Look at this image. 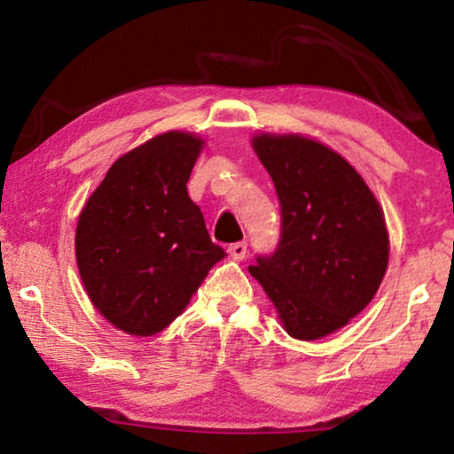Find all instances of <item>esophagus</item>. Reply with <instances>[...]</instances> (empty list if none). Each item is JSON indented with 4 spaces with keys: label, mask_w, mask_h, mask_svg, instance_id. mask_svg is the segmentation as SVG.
Instances as JSON below:
<instances>
[{
    "label": "esophagus",
    "mask_w": 454,
    "mask_h": 454,
    "mask_svg": "<svg viewBox=\"0 0 454 454\" xmlns=\"http://www.w3.org/2000/svg\"><path fill=\"white\" fill-rule=\"evenodd\" d=\"M228 252H230V256H232L234 260H244L246 258V252H248V244H246V242L230 244L228 246Z\"/></svg>",
    "instance_id": "34e87169"
}]
</instances>
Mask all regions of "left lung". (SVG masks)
Here are the masks:
<instances>
[{
    "mask_svg": "<svg viewBox=\"0 0 454 454\" xmlns=\"http://www.w3.org/2000/svg\"><path fill=\"white\" fill-rule=\"evenodd\" d=\"M280 202L274 254L248 270L292 338L317 340L348 325L379 290L388 232L379 202L340 153L296 134L252 137Z\"/></svg>",
    "mask_w": 454,
    "mask_h": 454,
    "instance_id": "left-lung-1",
    "label": "left lung"
}]
</instances>
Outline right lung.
<instances>
[{"label": "right lung", "instance_id": "obj_1", "mask_svg": "<svg viewBox=\"0 0 454 454\" xmlns=\"http://www.w3.org/2000/svg\"><path fill=\"white\" fill-rule=\"evenodd\" d=\"M204 140L152 137L112 164L83 206L75 260L96 309L134 336L164 330L226 256L186 190Z\"/></svg>", "mask_w": 454, "mask_h": 454}]
</instances>
